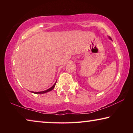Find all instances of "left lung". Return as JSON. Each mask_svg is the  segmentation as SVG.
Instances as JSON below:
<instances>
[{"label":"left lung","mask_w":133,"mask_h":133,"mask_svg":"<svg viewBox=\"0 0 133 133\" xmlns=\"http://www.w3.org/2000/svg\"><path fill=\"white\" fill-rule=\"evenodd\" d=\"M110 39H111V38H110Z\"/></svg>","instance_id":"obj_1"}]
</instances>
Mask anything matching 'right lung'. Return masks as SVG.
Returning a JSON list of instances; mask_svg holds the SVG:
<instances>
[{
  "mask_svg": "<svg viewBox=\"0 0 133 133\" xmlns=\"http://www.w3.org/2000/svg\"><path fill=\"white\" fill-rule=\"evenodd\" d=\"M56 84V82L55 83V84H54V85H53L52 87H50V89L46 90H44V91H39V92H34V91H32V93H35V94H43V93H47V92H49V91H51V90H53L54 88H55Z\"/></svg>",
  "mask_w": 133,
  "mask_h": 133,
  "instance_id": "obj_1",
  "label": "right lung"
}]
</instances>
